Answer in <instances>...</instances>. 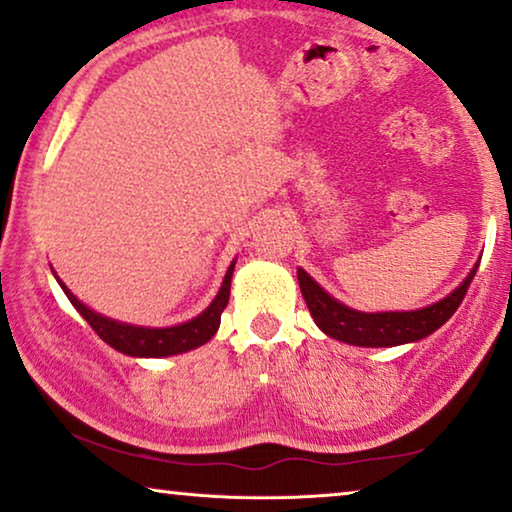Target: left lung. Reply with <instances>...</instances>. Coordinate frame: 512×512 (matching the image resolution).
<instances>
[{"label":"left lung","mask_w":512,"mask_h":512,"mask_svg":"<svg viewBox=\"0 0 512 512\" xmlns=\"http://www.w3.org/2000/svg\"><path fill=\"white\" fill-rule=\"evenodd\" d=\"M480 262L473 266L464 283L455 287L448 297L436 301L427 308L417 311H390V313H362L355 308L341 304L327 294L304 269H297L299 287L304 294L308 311H311L315 325L336 341L362 345V348H392V345L415 343L420 338L434 334L438 327L452 318L462 304L464 294L478 271Z\"/></svg>","instance_id":"8db88e82"}]
</instances>
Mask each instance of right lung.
<instances>
[{"label": "right lung", "mask_w": 512, "mask_h": 512, "mask_svg": "<svg viewBox=\"0 0 512 512\" xmlns=\"http://www.w3.org/2000/svg\"><path fill=\"white\" fill-rule=\"evenodd\" d=\"M234 264H229V269L225 273V280H222L220 292L215 294V299L211 301V306L206 308L204 313H199L197 318L183 322V325L176 327H162V329H153V327H136V325H125V322L104 318L78 301L67 285L57 278V283L67 294L71 304L78 313L88 320V325L97 331L99 338L106 341L122 355L129 357H171V355H181V352L194 350L199 345H204L211 341L215 336V331L220 327V315L227 308L229 301V287H232V273H234Z\"/></svg>", "instance_id": "obj_1"}]
</instances>
